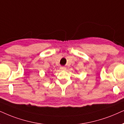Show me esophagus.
Wrapping results in <instances>:
<instances>
[{
  "mask_svg": "<svg viewBox=\"0 0 124 124\" xmlns=\"http://www.w3.org/2000/svg\"><path fill=\"white\" fill-rule=\"evenodd\" d=\"M60 69H61V70L64 71V70H66V68L65 67H60Z\"/></svg>",
  "mask_w": 124,
  "mask_h": 124,
  "instance_id": "esophagus-1",
  "label": "esophagus"
}]
</instances>
